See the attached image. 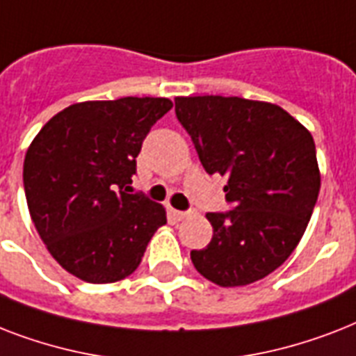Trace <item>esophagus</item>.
I'll return each mask as SVG.
<instances>
[{
	"instance_id": "1",
	"label": "esophagus",
	"mask_w": 356,
	"mask_h": 356,
	"mask_svg": "<svg viewBox=\"0 0 356 356\" xmlns=\"http://www.w3.org/2000/svg\"><path fill=\"white\" fill-rule=\"evenodd\" d=\"M172 216L175 218V220H177V222H183V220H186V218L190 216V212H186V211H175V209H172Z\"/></svg>"
}]
</instances>
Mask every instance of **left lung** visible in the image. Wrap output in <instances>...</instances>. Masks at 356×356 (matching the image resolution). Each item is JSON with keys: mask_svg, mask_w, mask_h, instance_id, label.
I'll return each mask as SVG.
<instances>
[{"mask_svg": "<svg viewBox=\"0 0 356 356\" xmlns=\"http://www.w3.org/2000/svg\"><path fill=\"white\" fill-rule=\"evenodd\" d=\"M175 114L233 205L207 214L214 234L190 253L195 270L223 288L264 279L298 248L318 201L312 134L279 105L243 97H175Z\"/></svg>", "mask_w": 356, "mask_h": 356, "instance_id": "obj_1", "label": "left lung"}]
</instances>
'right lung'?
Here are the masks:
<instances>
[{
  "label": "right lung",
  "instance_id": "add662e5",
  "mask_svg": "<svg viewBox=\"0 0 356 356\" xmlns=\"http://www.w3.org/2000/svg\"><path fill=\"white\" fill-rule=\"evenodd\" d=\"M166 97L70 105L40 129L24 161L31 220L51 257L81 281H122L166 223L164 207L127 194L149 129Z\"/></svg>",
  "mask_w": 356,
  "mask_h": 356
}]
</instances>
